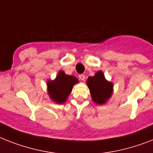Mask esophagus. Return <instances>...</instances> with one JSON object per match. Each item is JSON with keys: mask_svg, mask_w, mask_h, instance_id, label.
<instances>
[{"mask_svg": "<svg viewBox=\"0 0 153 153\" xmlns=\"http://www.w3.org/2000/svg\"><path fill=\"white\" fill-rule=\"evenodd\" d=\"M79 78L81 80H84V79H85V76L84 75V74H80V75H79Z\"/></svg>", "mask_w": 153, "mask_h": 153, "instance_id": "esophagus-1", "label": "esophagus"}]
</instances>
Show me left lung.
Here are the masks:
<instances>
[{
  "mask_svg": "<svg viewBox=\"0 0 153 153\" xmlns=\"http://www.w3.org/2000/svg\"><path fill=\"white\" fill-rule=\"evenodd\" d=\"M87 84L90 89L92 99L98 104H104L111 97L113 84L105 79V76L102 71H98L94 76H89Z\"/></svg>",
  "mask_w": 153,
  "mask_h": 153,
  "instance_id": "1",
  "label": "left lung"
}]
</instances>
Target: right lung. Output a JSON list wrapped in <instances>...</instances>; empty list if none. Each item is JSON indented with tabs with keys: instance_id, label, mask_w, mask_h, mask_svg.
I'll return each mask as SVG.
<instances>
[{
	"instance_id": "obj_1",
	"label": "right lung",
	"mask_w": 153,
	"mask_h": 153,
	"mask_svg": "<svg viewBox=\"0 0 153 153\" xmlns=\"http://www.w3.org/2000/svg\"><path fill=\"white\" fill-rule=\"evenodd\" d=\"M76 83L78 79L75 76L66 75L63 71H60L55 80L48 82V94L52 100L61 104L65 102L72 91L73 86Z\"/></svg>"
}]
</instances>
